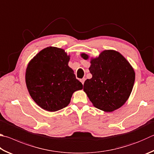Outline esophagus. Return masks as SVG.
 <instances>
[{
    "label": "esophagus",
    "mask_w": 154,
    "mask_h": 154,
    "mask_svg": "<svg viewBox=\"0 0 154 154\" xmlns=\"http://www.w3.org/2000/svg\"><path fill=\"white\" fill-rule=\"evenodd\" d=\"M85 78H83V79H82L80 80V81H81V82L82 83V84H83V83H84V82H85Z\"/></svg>",
    "instance_id": "esophagus-1"
}]
</instances>
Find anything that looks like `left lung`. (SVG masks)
Listing matches in <instances>:
<instances>
[{"label":"left lung","mask_w":154,"mask_h":154,"mask_svg":"<svg viewBox=\"0 0 154 154\" xmlns=\"http://www.w3.org/2000/svg\"><path fill=\"white\" fill-rule=\"evenodd\" d=\"M81 56L89 58L85 53ZM90 63L92 77L83 85L89 100L105 112L121 108L129 97L135 82V73L130 63L121 53L112 50H104Z\"/></svg>","instance_id":"left-lung-1"}]
</instances>
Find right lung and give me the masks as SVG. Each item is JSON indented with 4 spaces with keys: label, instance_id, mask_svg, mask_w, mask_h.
I'll return each instance as SVG.
<instances>
[{
    "label": "right lung",
    "instance_id": "right-lung-1",
    "mask_svg": "<svg viewBox=\"0 0 154 154\" xmlns=\"http://www.w3.org/2000/svg\"><path fill=\"white\" fill-rule=\"evenodd\" d=\"M65 50L47 47L31 60L26 83L32 98L44 110L55 112L67 106L72 94L83 89L68 63Z\"/></svg>",
    "mask_w": 154,
    "mask_h": 154
}]
</instances>
